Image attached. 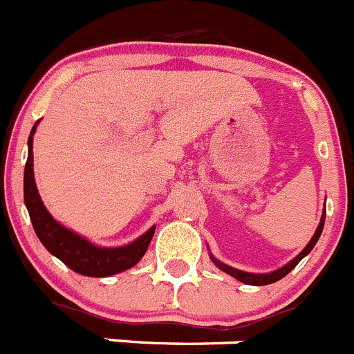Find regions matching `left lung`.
I'll list each match as a JSON object with an SVG mask.
<instances>
[{"mask_svg":"<svg viewBox=\"0 0 354 354\" xmlns=\"http://www.w3.org/2000/svg\"><path fill=\"white\" fill-rule=\"evenodd\" d=\"M324 223H326V210H324L322 219H320L319 227H317L315 234H313V236H312V240H310V243L306 245L305 248L301 250V253H299V255H296L295 259L291 260V262L286 263V266H284V267H281V269L274 270V272H269V274L245 272V270H238V269H234V267H230V266H226V263L219 262V260H217L214 255H210V260H212V262L216 263V266L219 267V269L223 270V272H226V274H230V276L236 277L238 281H241V283H245V284H250V286H266V284H272V283H276V281L283 279L284 276H288V274L291 272V270L295 269L296 266H298L299 260H301L303 257H306L310 252H312V248L317 245V241H319L320 234H322Z\"/></svg>","mask_w":354,"mask_h":354,"instance_id":"1","label":"left lung"}]
</instances>
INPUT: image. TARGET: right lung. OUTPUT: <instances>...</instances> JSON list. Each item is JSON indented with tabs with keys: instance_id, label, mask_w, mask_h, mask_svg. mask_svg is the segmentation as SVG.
<instances>
[{
	"instance_id": "add662e5",
	"label": "right lung",
	"mask_w": 354,
	"mask_h": 354,
	"mask_svg": "<svg viewBox=\"0 0 354 354\" xmlns=\"http://www.w3.org/2000/svg\"><path fill=\"white\" fill-rule=\"evenodd\" d=\"M39 121L32 127L28 135V157L25 162L24 171V200L25 207L30 216L32 226L35 234L46 246L51 255L58 257L65 266L70 267L75 272L88 277H108L113 274L123 272L131 269L147 252L149 243L154 236L156 226H152L147 233L130 245L116 246V248H104L97 246L80 234L73 233L68 227L53 219L51 214L42 203L34 178V154H32V140H34L35 128Z\"/></svg>"
}]
</instances>
